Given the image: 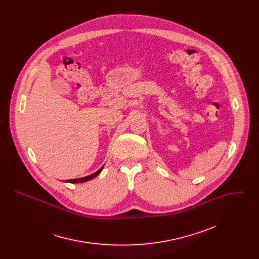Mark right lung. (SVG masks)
I'll use <instances>...</instances> for the list:
<instances>
[{"instance_id": "right-lung-1", "label": "right lung", "mask_w": 259, "mask_h": 259, "mask_svg": "<svg viewBox=\"0 0 259 259\" xmlns=\"http://www.w3.org/2000/svg\"><path fill=\"white\" fill-rule=\"evenodd\" d=\"M103 168H104V166H102L98 171H96L95 174H93V175H91V176H88V177H84V178H80V179H75V180H69V181H67L66 183L77 184V183H83V182L91 181V180H93L94 178H96L97 176H99V175H100V172L103 170Z\"/></svg>"}]
</instances>
